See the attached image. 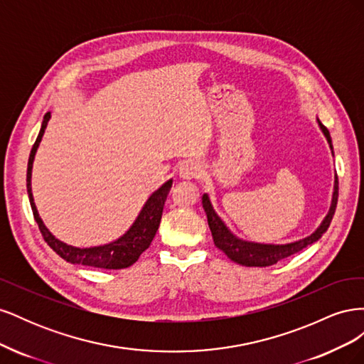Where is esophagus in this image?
Returning <instances> with one entry per match:
<instances>
[{
	"label": "esophagus",
	"instance_id": "obj_1",
	"mask_svg": "<svg viewBox=\"0 0 364 364\" xmlns=\"http://www.w3.org/2000/svg\"><path fill=\"white\" fill-rule=\"evenodd\" d=\"M178 174H179V178L186 179V181L199 178V176H200L199 164H196L194 161H185V162L181 164V167L178 170Z\"/></svg>",
	"mask_w": 364,
	"mask_h": 364
}]
</instances>
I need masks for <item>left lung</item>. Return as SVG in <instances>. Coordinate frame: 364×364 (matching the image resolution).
Here are the masks:
<instances>
[{"label": "left lung", "instance_id": "1", "mask_svg": "<svg viewBox=\"0 0 364 364\" xmlns=\"http://www.w3.org/2000/svg\"><path fill=\"white\" fill-rule=\"evenodd\" d=\"M317 124H318V127H321L322 134L326 138L329 149H331V153L334 156L333 141H331V136H329L328 129L321 123V119L318 118H317ZM337 199H338V179L336 174L331 206H329V211L325 215V218L322 220V223L318 225V228L311 235H308L302 240L291 241V243H285V245L257 243V241H247V240L237 237L232 230L226 226L222 217L215 213V209H214L211 200H209L208 194L202 196V206L206 213L208 226H209V229H211L214 245L220 250H223L229 259H232L234 262L240 264V266H246V267H269L284 258L291 257V255H294V253L301 252L306 246L316 243V241L326 232V229L329 228V223H331L333 215L336 213Z\"/></svg>", "mask_w": 364, "mask_h": 364}]
</instances>
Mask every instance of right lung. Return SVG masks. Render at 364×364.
<instances>
[{
  "mask_svg": "<svg viewBox=\"0 0 364 364\" xmlns=\"http://www.w3.org/2000/svg\"><path fill=\"white\" fill-rule=\"evenodd\" d=\"M50 118H51V112H47L46 115H43L39 135L30 151L28 167H27L28 199H30L33 215H35V220L41 229L43 240L47 241L48 246L54 252H56L60 258H63L65 261H68L71 264H82V266L107 269V270H118V269H126V267L132 266V264L138 261L141 253L146 249H149L151 240L156 235V230L161 223L164 203H165V200H167V196H168L170 188L173 185V179H168L165 183H162L159 188L149 197L144 206L141 208V211H139L138 217L135 218V222L132 223V226L119 238L111 241V243L100 245V246H91V247H75V246L63 243V241L54 237L50 232V229L43 225L42 218L39 217L38 208L35 205V199H33V193H31L33 161H35L38 147L41 144L43 134H46V129L48 126Z\"/></svg>",
  "mask_w": 364,
  "mask_h": 364,
  "instance_id": "right-lung-1",
  "label": "right lung"
}]
</instances>
